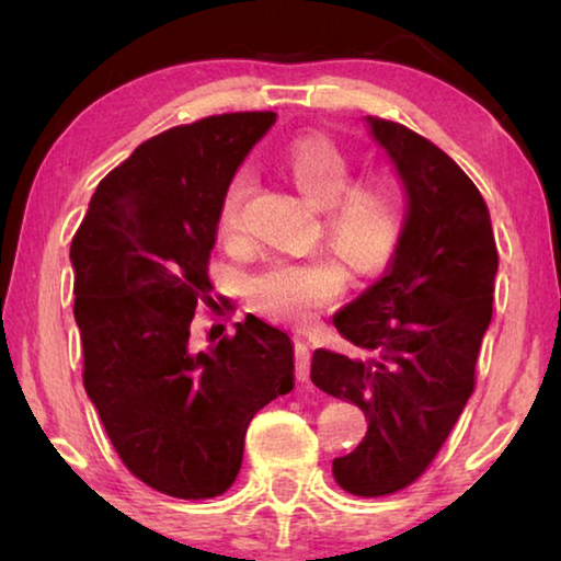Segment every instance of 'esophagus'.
<instances>
[{
	"instance_id": "34e87169",
	"label": "esophagus",
	"mask_w": 561,
	"mask_h": 561,
	"mask_svg": "<svg viewBox=\"0 0 561 561\" xmlns=\"http://www.w3.org/2000/svg\"><path fill=\"white\" fill-rule=\"evenodd\" d=\"M294 366H297V378L304 383L309 381V366H311V346L304 339H297L294 344Z\"/></svg>"
}]
</instances>
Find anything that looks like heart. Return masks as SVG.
I'll return each mask as SVG.
<instances>
[{"mask_svg": "<svg viewBox=\"0 0 561 561\" xmlns=\"http://www.w3.org/2000/svg\"><path fill=\"white\" fill-rule=\"evenodd\" d=\"M284 168L317 207H327L329 240L358 272L381 270L401 234V197L391 178L371 175L351 182V160L324 136L297 138L284 150ZM252 178L240 170L227 185L220 205V227L227 237L240 234L242 207ZM348 284L346 264L334 254L311 260L277 257L250 279L254 304L287 321H311L341 297Z\"/></svg>", "mask_w": 561, "mask_h": 561, "instance_id": "heart-1", "label": "heart"}]
</instances>
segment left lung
<instances>
[{"mask_svg":"<svg viewBox=\"0 0 561 561\" xmlns=\"http://www.w3.org/2000/svg\"><path fill=\"white\" fill-rule=\"evenodd\" d=\"M366 126L401 178L405 220L383 277L334 314L360 354L317 348L311 381L368 417L358 448L334 460L336 482L381 497L421 478L468 403L497 247L480 190L450 156L401 123Z\"/></svg>","mask_w":561,"mask_h":561,"instance_id":"left-lung-1","label":"left lung"}]
</instances>
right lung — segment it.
Listing matches in <instances>:
<instances>
[{"instance_id": "add662e5", "label": "right lung", "mask_w": 561, "mask_h": 561, "mask_svg": "<svg viewBox=\"0 0 561 561\" xmlns=\"http://www.w3.org/2000/svg\"><path fill=\"white\" fill-rule=\"evenodd\" d=\"M277 113H222L170 128L101 180L71 242L83 388L126 468L158 492L232 488L247 425L294 388L287 331L247 314L207 348L190 339L213 301L207 260L237 168Z\"/></svg>"}]
</instances>
